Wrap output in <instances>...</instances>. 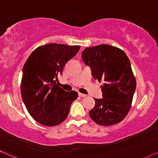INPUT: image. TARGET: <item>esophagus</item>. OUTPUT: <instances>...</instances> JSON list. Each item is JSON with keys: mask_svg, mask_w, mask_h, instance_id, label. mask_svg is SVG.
I'll list each match as a JSON object with an SVG mask.
<instances>
[{"mask_svg": "<svg viewBox=\"0 0 158 158\" xmlns=\"http://www.w3.org/2000/svg\"><path fill=\"white\" fill-rule=\"evenodd\" d=\"M79 96H80V97H81V98H85V97L87 96V95H85V94H82V93H79Z\"/></svg>", "mask_w": 158, "mask_h": 158, "instance_id": "obj_1", "label": "esophagus"}]
</instances>
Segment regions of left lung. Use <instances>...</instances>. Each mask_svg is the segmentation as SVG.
<instances>
[{"label": "left lung", "mask_w": 158, "mask_h": 158, "mask_svg": "<svg viewBox=\"0 0 158 158\" xmlns=\"http://www.w3.org/2000/svg\"><path fill=\"white\" fill-rule=\"evenodd\" d=\"M82 60L91 68L94 79L103 81V98H95V106L89 113L90 118L103 126L120 123L131 109L136 87L126 54L116 47L101 44L85 48Z\"/></svg>", "instance_id": "8db88e82"}]
</instances>
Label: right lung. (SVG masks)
I'll return each instance as SVG.
<instances>
[{"label":"right lung","instance_id":"obj_1","mask_svg":"<svg viewBox=\"0 0 158 158\" xmlns=\"http://www.w3.org/2000/svg\"><path fill=\"white\" fill-rule=\"evenodd\" d=\"M79 49L80 46L48 44L36 48L26 60L21 95L27 111L37 123L56 126L66 119L78 93L59 87L57 77Z\"/></svg>","mask_w":158,"mask_h":158}]
</instances>
